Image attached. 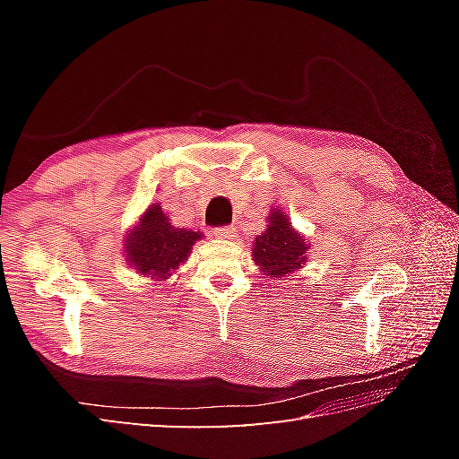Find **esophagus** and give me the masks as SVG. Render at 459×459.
Returning a JSON list of instances; mask_svg holds the SVG:
<instances>
[{"mask_svg":"<svg viewBox=\"0 0 459 459\" xmlns=\"http://www.w3.org/2000/svg\"><path fill=\"white\" fill-rule=\"evenodd\" d=\"M214 235L218 239H233L235 238V228L233 226H220L214 230Z\"/></svg>","mask_w":459,"mask_h":459,"instance_id":"obj_1","label":"esophagus"}]
</instances>
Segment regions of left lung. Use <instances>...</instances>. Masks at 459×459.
I'll return each mask as SVG.
<instances>
[{"mask_svg": "<svg viewBox=\"0 0 459 459\" xmlns=\"http://www.w3.org/2000/svg\"><path fill=\"white\" fill-rule=\"evenodd\" d=\"M270 226L255 239V262L260 270L272 277H283L295 272L304 262L307 243L289 226L287 216L275 211L270 214Z\"/></svg>", "mask_w": 459, "mask_h": 459, "instance_id": "8db88e82", "label": "left lung"}]
</instances>
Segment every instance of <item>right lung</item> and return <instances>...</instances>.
<instances>
[{
    "label": "right lung",
    "mask_w": 459,
    "mask_h": 459,
    "mask_svg": "<svg viewBox=\"0 0 459 459\" xmlns=\"http://www.w3.org/2000/svg\"><path fill=\"white\" fill-rule=\"evenodd\" d=\"M203 233L174 228L159 204H151L126 239L128 260L137 273L152 280H166L179 264L186 262L193 243Z\"/></svg>",
    "instance_id": "obj_1"
}]
</instances>
